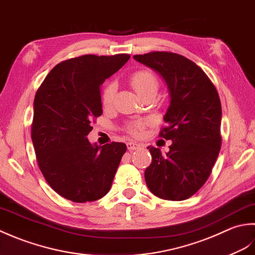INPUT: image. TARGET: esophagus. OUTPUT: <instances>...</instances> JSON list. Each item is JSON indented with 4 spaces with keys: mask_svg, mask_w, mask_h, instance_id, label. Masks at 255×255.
<instances>
[{
    "mask_svg": "<svg viewBox=\"0 0 255 255\" xmlns=\"http://www.w3.org/2000/svg\"><path fill=\"white\" fill-rule=\"evenodd\" d=\"M127 146H128V150H135V149L141 148V145L137 144V143H135V142H128L127 143Z\"/></svg>",
    "mask_w": 255,
    "mask_h": 255,
    "instance_id": "obj_1",
    "label": "esophagus"
}]
</instances>
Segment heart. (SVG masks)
I'll list each match as a JSON object with an SVG mask.
<instances>
[{
    "mask_svg": "<svg viewBox=\"0 0 255 255\" xmlns=\"http://www.w3.org/2000/svg\"><path fill=\"white\" fill-rule=\"evenodd\" d=\"M131 86L139 96H144L146 93H156L159 87V81L157 76L149 69H141L131 76ZM117 93V85L114 82H109L102 92V105L105 108L112 106L114 97ZM148 124L147 120H138L128 123L127 126V131L133 136H139L143 133V129Z\"/></svg>",
    "mask_w": 255,
    "mask_h": 255,
    "instance_id": "obj_1",
    "label": "heart"
}]
</instances>
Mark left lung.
Instances as JSON below:
<instances>
[{"mask_svg":"<svg viewBox=\"0 0 255 255\" xmlns=\"http://www.w3.org/2000/svg\"><path fill=\"white\" fill-rule=\"evenodd\" d=\"M134 59L156 70L170 95L159 136L173 143L166 155L147 147L152 163L145 169V181L158 198L188 199L207 181L221 148L219 95L205 71L184 56L152 51Z\"/></svg>","mask_w":255,"mask_h":255,"instance_id":"obj_1","label":"left lung"}]
</instances>
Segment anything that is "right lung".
<instances>
[{"label": "right lung", "mask_w": 255, "mask_h": 255, "mask_svg": "<svg viewBox=\"0 0 255 255\" xmlns=\"http://www.w3.org/2000/svg\"><path fill=\"white\" fill-rule=\"evenodd\" d=\"M128 59L118 54L64 60L36 92L30 129L36 159L48 185L66 199L95 201L111 188L127 145H91L87 135L102 114L101 85Z\"/></svg>", "instance_id": "1"}]
</instances>
